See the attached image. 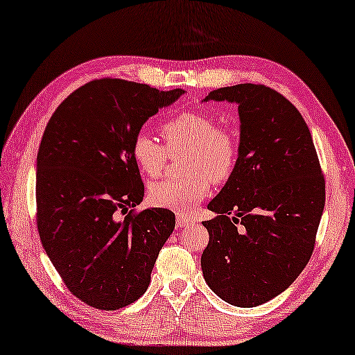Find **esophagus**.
Returning a JSON list of instances; mask_svg holds the SVG:
<instances>
[{
    "label": "esophagus",
    "mask_w": 355,
    "mask_h": 355,
    "mask_svg": "<svg viewBox=\"0 0 355 355\" xmlns=\"http://www.w3.org/2000/svg\"><path fill=\"white\" fill-rule=\"evenodd\" d=\"M177 228H184V226H189L191 225V220H188V218H184V216H182V215H177Z\"/></svg>",
    "instance_id": "obj_1"
}]
</instances>
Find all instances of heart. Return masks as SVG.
Masks as SVG:
<instances>
[{
  "instance_id": "1",
  "label": "heart",
  "mask_w": 355,
  "mask_h": 355,
  "mask_svg": "<svg viewBox=\"0 0 355 355\" xmlns=\"http://www.w3.org/2000/svg\"><path fill=\"white\" fill-rule=\"evenodd\" d=\"M164 146L140 132L132 140V157L148 178L164 172L167 155L187 153L183 172L188 177L162 180L150 187L151 204L178 214H189L210 193V182L223 183L234 172L239 157V139L230 127L216 125L214 116L184 111L161 125Z\"/></svg>"
}]
</instances>
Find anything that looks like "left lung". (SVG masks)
<instances>
[{
	"label": "left lung",
	"instance_id": "obj_1",
	"mask_svg": "<svg viewBox=\"0 0 355 355\" xmlns=\"http://www.w3.org/2000/svg\"><path fill=\"white\" fill-rule=\"evenodd\" d=\"M237 103L239 157L209 202L205 282L226 303L253 308L276 298L313 255L325 205V178L303 116L261 84L211 91L204 102Z\"/></svg>",
	"mask_w": 355,
	"mask_h": 355
}]
</instances>
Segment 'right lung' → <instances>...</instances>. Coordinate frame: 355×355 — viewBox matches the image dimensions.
Wrapping results in <instances>:
<instances>
[{"instance_id":"1","label":"right lung","mask_w":355,"mask_h":355,"mask_svg":"<svg viewBox=\"0 0 355 355\" xmlns=\"http://www.w3.org/2000/svg\"><path fill=\"white\" fill-rule=\"evenodd\" d=\"M182 94L95 79L68 95L46 125L36 157L41 244L67 288L92 308L114 311L139 300L175 228L171 210L134 211L145 187L130 146Z\"/></svg>"}]
</instances>
